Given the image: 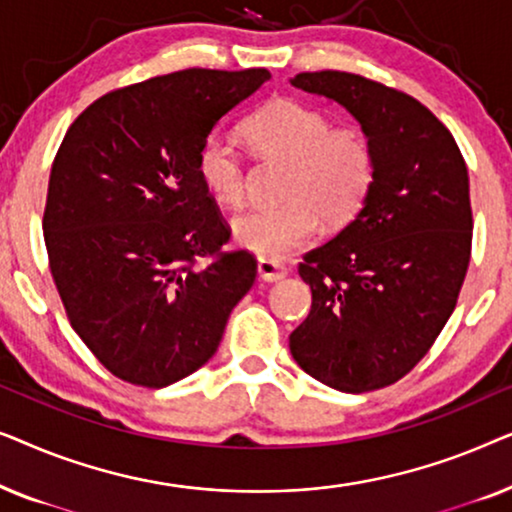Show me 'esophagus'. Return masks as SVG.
<instances>
[{
  "label": "esophagus",
  "instance_id": "obj_1",
  "mask_svg": "<svg viewBox=\"0 0 512 512\" xmlns=\"http://www.w3.org/2000/svg\"><path fill=\"white\" fill-rule=\"evenodd\" d=\"M256 268H258V277H261L263 282H279V279L289 275V270H286L284 265L270 261V258H258Z\"/></svg>",
  "mask_w": 512,
  "mask_h": 512
}]
</instances>
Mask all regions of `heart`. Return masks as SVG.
I'll list each match as a JSON object with an SVG mask.
<instances>
[{
  "instance_id": "1",
  "label": "heart",
  "mask_w": 512,
  "mask_h": 512,
  "mask_svg": "<svg viewBox=\"0 0 512 512\" xmlns=\"http://www.w3.org/2000/svg\"><path fill=\"white\" fill-rule=\"evenodd\" d=\"M244 132L265 160L286 163L289 170L282 184L286 202L233 219V237L242 249L277 261L310 244L321 219L338 226L363 207L375 181V153L359 128H331L324 111L277 100L249 118ZM198 174L219 205H242L247 174L228 135L214 132L202 142Z\"/></svg>"
}]
</instances>
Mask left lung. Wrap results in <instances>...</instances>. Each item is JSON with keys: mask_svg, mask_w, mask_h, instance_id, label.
<instances>
[{"mask_svg": "<svg viewBox=\"0 0 512 512\" xmlns=\"http://www.w3.org/2000/svg\"><path fill=\"white\" fill-rule=\"evenodd\" d=\"M291 86L342 104L375 153L361 212L300 263L312 310L291 333V354L338 391L389 387L424 359L464 284L473 240L464 156L401 90L333 69L296 74Z\"/></svg>", "mask_w": 512, "mask_h": 512, "instance_id": "obj_1", "label": "left lung"}]
</instances>
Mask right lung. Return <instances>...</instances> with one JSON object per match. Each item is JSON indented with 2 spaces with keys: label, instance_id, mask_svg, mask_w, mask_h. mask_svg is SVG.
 <instances>
[{
  "label": "right lung",
  "instance_id": "1",
  "mask_svg": "<svg viewBox=\"0 0 512 512\" xmlns=\"http://www.w3.org/2000/svg\"><path fill=\"white\" fill-rule=\"evenodd\" d=\"M268 79V69H184L102 95L69 125L44 242L72 328L111 375L149 389L184 380L212 359L254 284L256 258L223 251L230 228L198 153Z\"/></svg>",
  "mask_w": 512,
  "mask_h": 512
}]
</instances>
